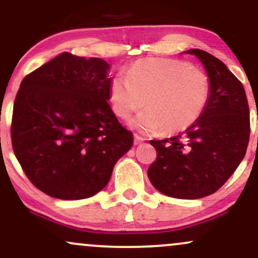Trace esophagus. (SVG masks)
Instances as JSON below:
<instances>
[{"label": "esophagus", "instance_id": "obj_1", "mask_svg": "<svg viewBox=\"0 0 258 258\" xmlns=\"http://www.w3.org/2000/svg\"><path fill=\"white\" fill-rule=\"evenodd\" d=\"M133 138H135V144H136V146H138V144L143 143V142L146 141V139H144L143 137H141V136H138V135L133 136Z\"/></svg>", "mask_w": 258, "mask_h": 258}]
</instances>
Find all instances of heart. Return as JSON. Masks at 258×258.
<instances>
[{
	"label": "heart",
	"instance_id": "obj_1",
	"mask_svg": "<svg viewBox=\"0 0 258 258\" xmlns=\"http://www.w3.org/2000/svg\"><path fill=\"white\" fill-rule=\"evenodd\" d=\"M210 94L209 78L199 68L179 59L148 58L136 61L110 84V102L117 116L147 110L130 121L144 133L179 132L199 119Z\"/></svg>",
	"mask_w": 258,
	"mask_h": 258
}]
</instances>
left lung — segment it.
I'll list each match as a JSON object with an SVG mask.
<instances>
[{
  "label": "left lung",
  "instance_id": "1",
  "mask_svg": "<svg viewBox=\"0 0 258 258\" xmlns=\"http://www.w3.org/2000/svg\"><path fill=\"white\" fill-rule=\"evenodd\" d=\"M207 74L210 94L193 125L170 139L150 141L158 158L148 177L160 193L177 199L214 194L240 165L250 138L244 86L223 61L203 49H189Z\"/></svg>",
  "mask_w": 258,
  "mask_h": 258
}]
</instances>
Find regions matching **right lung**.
<instances>
[{
	"label": "right lung",
	"instance_id": "add662e5",
	"mask_svg": "<svg viewBox=\"0 0 258 258\" xmlns=\"http://www.w3.org/2000/svg\"><path fill=\"white\" fill-rule=\"evenodd\" d=\"M110 65L61 53L26 75L14 100L12 144L30 182L55 199L93 197L132 148L112 112Z\"/></svg>",
	"mask_w": 258,
	"mask_h": 258
}]
</instances>
